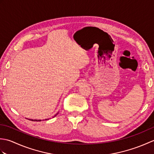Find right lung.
I'll list each match as a JSON object with an SVG mask.
<instances>
[{"instance_id": "1", "label": "right lung", "mask_w": 154, "mask_h": 154, "mask_svg": "<svg viewBox=\"0 0 154 154\" xmlns=\"http://www.w3.org/2000/svg\"><path fill=\"white\" fill-rule=\"evenodd\" d=\"M58 113H59V112H58L57 114H55L54 117L56 116L57 115V114H58ZM54 117H53V118H54ZM45 120H49V119H45ZM30 120H32V121H36V122H40V121H41L42 120H33V119H30Z\"/></svg>"}]
</instances>
